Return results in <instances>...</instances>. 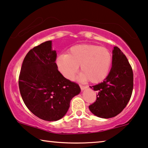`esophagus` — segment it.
Segmentation results:
<instances>
[{
    "mask_svg": "<svg viewBox=\"0 0 148 148\" xmlns=\"http://www.w3.org/2000/svg\"><path fill=\"white\" fill-rule=\"evenodd\" d=\"M80 89H82V90H84V89H87V88L88 87H87V86H85V85H80Z\"/></svg>",
    "mask_w": 148,
    "mask_h": 148,
    "instance_id": "obj_1",
    "label": "esophagus"
}]
</instances>
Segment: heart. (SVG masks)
Here are the masks:
<instances>
[{"instance_id": "b5f03b06", "label": "heart", "mask_w": 148, "mask_h": 148, "mask_svg": "<svg viewBox=\"0 0 148 148\" xmlns=\"http://www.w3.org/2000/svg\"><path fill=\"white\" fill-rule=\"evenodd\" d=\"M112 63L111 52L97 45L80 44L72 47L68 55L59 56L57 64L65 78L73 79L79 69L83 71L79 80L93 83L102 81L109 73Z\"/></svg>"}]
</instances>
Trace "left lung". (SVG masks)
<instances>
[{"label":"left lung","instance_id":"left-lung-1","mask_svg":"<svg viewBox=\"0 0 148 148\" xmlns=\"http://www.w3.org/2000/svg\"><path fill=\"white\" fill-rule=\"evenodd\" d=\"M90 87L97 91L96 102L89 106L95 115L111 118L126 106L133 89V72L126 55L117 46L114 47L112 68L107 77Z\"/></svg>","mask_w":148,"mask_h":148}]
</instances>
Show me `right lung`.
Segmentation results:
<instances>
[{
  "label": "right lung",
  "instance_id": "add662e5",
  "mask_svg": "<svg viewBox=\"0 0 148 148\" xmlns=\"http://www.w3.org/2000/svg\"><path fill=\"white\" fill-rule=\"evenodd\" d=\"M56 59L51 41L35 46L24 57L18 80L25 105L45 121L62 118L70 100L80 91L77 83L65 78L58 70Z\"/></svg>",
  "mask_w": 148,
  "mask_h": 148
}]
</instances>
